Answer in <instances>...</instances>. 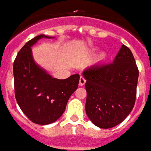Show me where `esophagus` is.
<instances>
[{
	"mask_svg": "<svg viewBox=\"0 0 151 151\" xmlns=\"http://www.w3.org/2000/svg\"><path fill=\"white\" fill-rule=\"evenodd\" d=\"M86 82V80L85 79V78H84V77H82V76H81V77H80V79H79V86H84L85 85Z\"/></svg>",
	"mask_w": 151,
	"mask_h": 151,
	"instance_id": "1",
	"label": "esophagus"
}]
</instances>
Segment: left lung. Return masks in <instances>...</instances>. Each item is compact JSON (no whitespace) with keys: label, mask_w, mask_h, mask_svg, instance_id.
Returning a JSON list of instances; mask_svg holds the SVG:
<instances>
[{"label":"left lung","mask_w":151,"mask_h":151,"mask_svg":"<svg viewBox=\"0 0 151 151\" xmlns=\"http://www.w3.org/2000/svg\"><path fill=\"white\" fill-rule=\"evenodd\" d=\"M139 71L130 49L122 45L113 62L83 71L86 113L96 126L110 129L123 121L135 104Z\"/></svg>","instance_id":"obj_1"}]
</instances>
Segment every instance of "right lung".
<instances>
[{
	"instance_id": "right-lung-1",
	"label": "right lung",
	"mask_w": 151,
	"mask_h": 151,
	"mask_svg": "<svg viewBox=\"0 0 151 151\" xmlns=\"http://www.w3.org/2000/svg\"><path fill=\"white\" fill-rule=\"evenodd\" d=\"M41 38L29 40L18 52L14 62V94L18 104L28 117L38 124H48L61 116L69 97L75 91L80 76L66 79L54 78L35 63L31 47Z\"/></svg>"
}]
</instances>
